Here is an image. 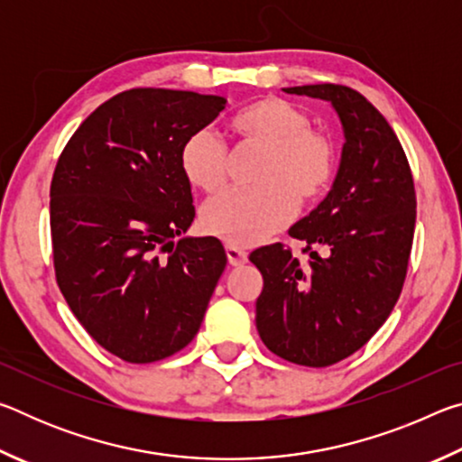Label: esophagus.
<instances>
[{"label": "esophagus", "mask_w": 462, "mask_h": 462, "mask_svg": "<svg viewBox=\"0 0 462 462\" xmlns=\"http://www.w3.org/2000/svg\"><path fill=\"white\" fill-rule=\"evenodd\" d=\"M226 254H228V263L232 264V267H242V264L248 261V254L245 253V250L238 246H232V245L226 246Z\"/></svg>", "instance_id": "obj_1"}]
</instances>
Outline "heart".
<instances>
[{
	"label": "heart",
	"instance_id": "heart-1",
	"mask_svg": "<svg viewBox=\"0 0 462 462\" xmlns=\"http://www.w3.org/2000/svg\"><path fill=\"white\" fill-rule=\"evenodd\" d=\"M238 146L263 151L254 169L256 187L228 189L203 203L201 228L232 246H253L293 220L297 199L322 198L336 173V144L311 130L301 109L279 97L250 104L228 122ZM179 162L193 187L216 193L226 183L228 148L212 130L201 128L185 138Z\"/></svg>",
	"mask_w": 462,
	"mask_h": 462
}]
</instances>
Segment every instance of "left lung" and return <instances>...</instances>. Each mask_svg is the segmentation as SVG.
Wrapping results in <instances>:
<instances>
[{"label": "left lung", "mask_w": 462, "mask_h": 462, "mask_svg": "<svg viewBox=\"0 0 462 462\" xmlns=\"http://www.w3.org/2000/svg\"><path fill=\"white\" fill-rule=\"evenodd\" d=\"M285 91L330 101L344 146L330 193L289 228V236L306 240L311 261L300 264L281 242L248 256L263 275L256 330L289 363L330 366L365 346L400 300L416 189L393 128L361 93L334 83Z\"/></svg>", "instance_id": "1"}]
</instances>
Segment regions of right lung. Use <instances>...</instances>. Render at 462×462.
I'll return each mask as SVG.
<instances>
[{"mask_svg": "<svg viewBox=\"0 0 462 462\" xmlns=\"http://www.w3.org/2000/svg\"><path fill=\"white\" fill-rule=\"evenodd\" d=\"M226 99L138 88L101 104L51 183L54 275L107 353L154 363L189 344L226 269L222 242L189 238L195 208L179 152Z\"/></svg>", "mask_w": 462, "mask_h": 462, "instance_id": "obj_1", "label": "right lung"}]
</instances>
